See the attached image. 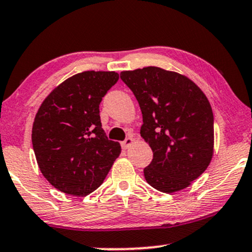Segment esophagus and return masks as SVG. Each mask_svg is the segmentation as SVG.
<instances>
[{
  "mask_svg": "<svg viewBox=\"0 0 252 252\" xmlns=\"http://www.w3.org/2000/svg\"><path fill=\"white\" fill-rule=\"evenodd\" d=\"M133 142H135V139L132 138V136H129L128 138L126 139V141H123L122 143H121V145H122V148L123 149H129V146L131 145V144H133Z\"/></svg>",
  "mask_w": 252,
  "mask_h": 252,
  "instance_id": "1",
  "label": "esophagus"
}]
</instances>
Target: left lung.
Listing matches in <instances>:
<instances>
[{"instance_id":"left-lung-1","label":"left lung","mask_w":252,"mask_h":252,"mask_svg":"<svg viewBox=\"0 0 252 252\" xmlns=\"http://www.w3.org/2000/svg\"><path fill=\"white\" fill-rule=\"evenodd\" d=\"M143 115L141 136L154 152L144 168L149 185L164 193L189 187L214 155V117L208 98L186 75L148 66L121 72Z\"/></svg>"}]
</instances>
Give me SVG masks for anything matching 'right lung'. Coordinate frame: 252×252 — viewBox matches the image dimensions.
I'll return each instance as SVG.
<instances>
[{
	"label": "right lung",
	"instance_id": "add662e5",
	"mask_svg": "<svg viewBox=\"0 0 252 252\" xmlns=\"http://www.w3.org/2000/svg\"><path fill=\"white\" fill-rule=\"evenodd\" d=\"M117 80L116 72L78 73L41 102L32 126L33 151L41 174L60 192H94L120 156V143L108 139L98 109Z\"/></svg>",
	"mask_w": 252,
	"mask_h": 252
}]
</instances>
